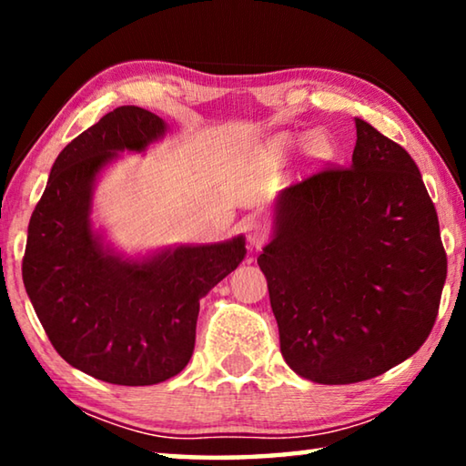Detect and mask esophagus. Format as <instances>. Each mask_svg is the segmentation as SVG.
<instances>
[{
	"instance_id": "obj_1",
	"label": "esophagus",
	"mask_w": 466,
	"mask_h": 466,
	"mask_svg": "<svg viewBox=\"0 0 466 466\" xmlns=\"http://www.w3.org/2000/svg\"><path fill=\"white\" fill-rule=\"evenodd\" d=\"M244 234H247L250 248H261L265 240L269 238V228H267V224L261 222V219H248V222L244 224Z\"/></svg>"
}]
</instances>
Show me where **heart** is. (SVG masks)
<instances>
[{
  "label": "heart",
  "mask_w": 466,
  "mask_h": 466,
  "mask_svg": "<svg viewBox=\"0 0 466 466\" xmlns=\"http://www.w3.org/2000/svg\"><path fill=\"white\" fill-rule=\"evenodd\" d=\"M310 149L317 157H329L330 156V144L325 139H320V137H314L310 141Z\"/></svg>",
  "instance_id": "heart-1"
}]
</instances>
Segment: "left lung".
<instances>
[{"label":"left lung","instance_id":"left-lung-1","mask_svg":"<svg viewBox=\"0 0 466 466\" xmlns=\"http://www.w3.org/2000/svg\"><path fill=\"white\" fill-rule=\"evenodd\" d=\"M351 167L283 188L267 278L281 356L306 380L351 384L411 358L446 281L436 208L403 147L356 119Z\"/></svg>","mask_w":466,"mask_h":466}]
</instances>
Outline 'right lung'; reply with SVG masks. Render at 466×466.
I'll use <instances>...</instances> for the list:
<instances>
[{"label": "right lung", "mask_w": 466, "mask_h": 466, "mask_svg": "<svg viewBox=\"0 0 466 466\" xmlns=\"http://www.w3.org/2000/svg\"><path fill=\"white\" fill-rule=\"evenodd\" d=\"M167 133L160 116L119 106L57 156L28 224L22 279L59 356L98 380L147 386L183 370L199 299L242 263L244 238L125 258L92 230L94 183L119 152Z\"/></svg>", "instance_id": "right-lung-1"}]
</instances>
